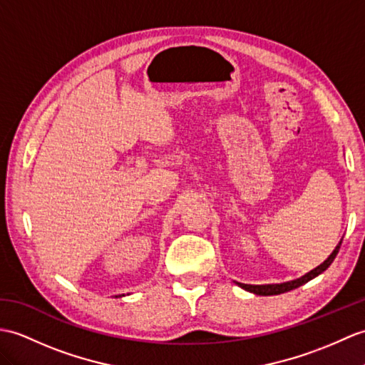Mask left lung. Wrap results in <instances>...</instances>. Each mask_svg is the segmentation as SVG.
<instances>
[{
	"mask_svg": "<svg viewBox=\"0 0 365 365\" xmlns=\"http://www.w3.org/2000/svg\"><path fill=\"white\" fill-rule=\"evenodd\" d=\"M341 244H342V240L339 241V244L334 247V250L331 252V255H329L324 262H322L320 266L314 267L312 270H309L308 274L302 275L300 278H295V279H291V282H284V283H272V284H245V283H238L235 282L236 284H238L240 287H242V289L249 291L252 294H257V295H278V294H283V292H287V291H292L295 289V287H299L304 283H308L309 279L316 278L317 275H320L322 272H325V270L329 267V264L334 261L336 255L339 249H341Z\"/></svg>",
	"mask_w": 365,
	"mask_h": 365,
	"instance_id": "8db88e82",
	"label": "left lung"
}]
</instances>
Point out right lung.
Returning <instances> with one entry per match:
<instances>
[{
  "instance_id": "right-lung-1",
  "label": "right lung",
  "mask_w": 365,
  "mask_h": 365,
  "mask_svg": "<svg viewBox=\"0 0 365 365\" xmlns=\"http://www.w3.org/2000/svg\"><path fill=\"white\" fill-rule=\"evenodd\" d=\"M120 297H121V295H120ZM123 297H124V294H123Z\"/></svg>"
}]
</instances>
